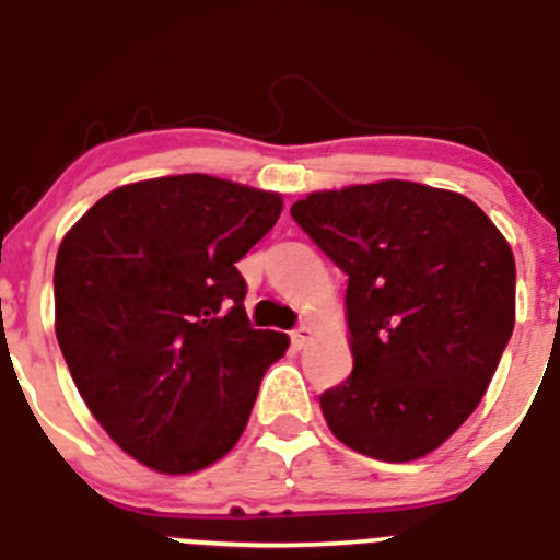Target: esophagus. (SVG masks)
I'll return each mask as SVG.
<instances>
[{"label": "esophagus", "instance_id": "1", "mask_svg": "<svg viewBox=\"0 0 560 560\" xmlns=\"http://www.w3.org/2000/svg\"><path fill=\"white\" fill-rule=\"evenodd\" d=\"M290 339H292V345H295L298 350H301V347H306V341L312 339V328H308V325H301V328L292 330Z\"/></svg>", "mask_w": 560, "mask_h": 560}]
</instances>
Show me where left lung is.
I'll return each mask as SVG.
<instances>
[{
	"label": "left lung",
	"mask_w": 560,
	"mask_h": 560,
	"mask_svg": "<svg viewBox=\"0 0 560 560\" xmlns=\"http://www.w3.org/2000/svg\"><path fill=\"white\" fill-rule=\"evenodd\" d=\"M292 219L347 273L352 372L319 396L352 452L410 463L479 407L514 330V254L468 197L407 180L317 191Z\"/></svg>",
	"instance_id": "obj_1"
}]
</instances>
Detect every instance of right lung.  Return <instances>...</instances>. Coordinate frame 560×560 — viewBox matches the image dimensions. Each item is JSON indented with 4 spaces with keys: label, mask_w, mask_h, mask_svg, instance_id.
<instances>
[{
    "label": "right lung",
    "mask_w": 560,
    "mask_h": 560,
    "mask_svg": "<svg viewBox=\"0 0 560 560\" xmlns=\"http://www.w3.org/2000/svg\"><path fill=\"white\" fill-rule=\"evenodd\" d=\"M279 215V194L175 175L114 188L65 235L59 350L97 424L148 468L194 474L241 441L290 339L252 328L235 262Z\"/></svg>",
    "instance_id": "right-lung-1"
}]
</instances>
